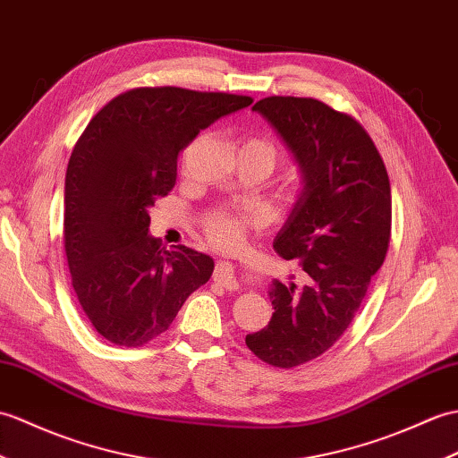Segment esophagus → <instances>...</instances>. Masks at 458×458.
Listing matches in <instances>:
<instances>
[{
    "mask_svg": "<svg viewBox=\"0 0 458 458\" xmlns=\"http://www.w3.org/2000/svg\"><path fill=\"white\" fill-rule=\"evenodd\" d=\"M215 281L225 286L226 291H238V281L233 277V265L228 261L216 265Z\"/></svg>",
    "mask_w": 458,
    "mask_h": 458,
    "instance_id": "1",
    "label": "esophagus"
}]
</instances>
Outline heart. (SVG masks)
<instances>
[{
    "instance_id": "1",
    "label": "heart",
    "mask_w": 458,
    "mask_h": 458,
    "mask_svg": "<svg viewBox=\"0 0 458 458\" xmlns=\"http://www.w3.org/2000/svg\"><path fill=\"white\" fill-rule=\"evenodd\" d=\"M240 154L258 159L265 167L271 169L281 157V148L269 134H250L242 140ZM263 218L259 208H238L220 205L207 210L200 218L203 233L216 248H233L242 242L248 228L259 225Z\"/></svg>"
}]
</instances>
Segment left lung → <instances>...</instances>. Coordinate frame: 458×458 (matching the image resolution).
Masks as SVG:
<instances>
[{"label":"left lung","mask_w":458,"mask_h":458,"mask_svg":"<svg viewBox=\"0 0 458 458\" xmlns=\"http://www.w3.org/2000/svg\"><path fill=\"white\" fill-rule=\"evenodd\" d=\"M283 136L304 191L273 248L299 259L308 284L275 281V308L246 345L263 363L293 369L332 347L353 322L370 277L385 263L392 195L385 162L355 116L312 98L273 95L253 105Z\"/></svg>","instance_id":"obj_1"}]
</instances>
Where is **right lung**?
<instances>
[{
	"label": "right lung",
	"instance_id": "1",
	"mask_svg": "<svg viewBox=\"0 0 458 458\" xmlns=\"http://www.w3.org/2000/svg\"><path fill=\"white\" fill-rule=\"evenodd\" d=\"M251 103L222 91L134 88L105 105L78 138L64 189V248L81 310L107 342H152L210 279L208 255L165 250L148 236V208L174 189L179 152Z\"/></svg>",
	"mask_w": 458,
	"mask_h": 458
}]
</instances>
